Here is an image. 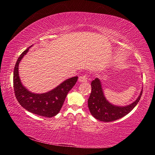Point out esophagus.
<instances>
[{"instance_id":"34e87169","label":"esophagus","mask_w":155,"mask_h":155,"mask_svg":"<svg viewBox=\"0 0 155 155\" xmlns=\"http://www.w3.org/2000/svg\"><path fill=\"white\" fill-rule=\"evenodd\" d=\"M87 79H88L87 74H83L82 76H81V77L78 78V81H79L80 82H86V81H87Z\"/></svg>"}]
</instances>
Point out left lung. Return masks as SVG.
Listing matches in <instances>:
<instances>
[{"instance_id":"obj_1","label":"left lung","mask_w":155,"mask_h":155,"mask_svg":"<svg viewBox=\"0 0 155 155\" xmlns=\"http://www.w3.org/2000/svg\"><path fill=\"white\" fill-rule=\"evenodd\" d=\"M91 91L88 99V107L91 114L100 121L105 122L115 121L127 115L137 105L142 95L141 90L137 99L126 107H117L110 104L104 98L101 81L96 78L91 83Z\"/></svg>"}]
</instances>
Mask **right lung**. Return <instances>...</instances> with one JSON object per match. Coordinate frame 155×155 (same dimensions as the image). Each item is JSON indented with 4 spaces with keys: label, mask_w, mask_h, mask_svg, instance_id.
I'll use <instances>...</instances> for the list:
<instances>
[{
    "label": "right lung",
    "mask_w": 155,
    "mask_h": 155,
    "mask_svg": "<svg viewBox=\"0 0 155 155\" xmlns=\"http://www.w3.org/2000/svg\"><path fill=\"white\" fill-rule=\"evenodd\" d=\"M28 48L18 57L14 67V89L15 98L20 105L29 112L40 116L53 117L61 110L68 93L77 83L78 77L67 79L47 93L37 94L30 92L22 85L18 74L19 63L27 53Z\"/></svg>",
    "instance_id": "obj_1"
}]
</instances>
